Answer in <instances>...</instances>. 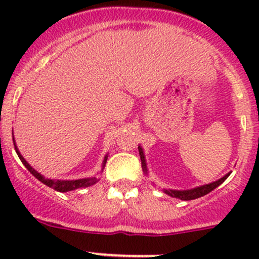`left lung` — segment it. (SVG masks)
Segmentation results:
<instances>
[{
  "instance_id": "obj_1",
  "label": "left lung",
  "mask_w": 259,
  "mask_h": 259,
  "mask_svg": "<svg viewBox=\"0 0 259 259\" xmlns=\"http://www.w3.org/2000/svg\"><path fill=\"white\" fill-rule=\"evenodd\" d=\"M138 149H139L140 159H142V168H143V170H144L145 173H146V164H145V159H144V153H143V149L140 148V146ZM229 174H231V173L226 174V176H224L223 178L217 180V182L210 183V184L202 185V187L194 188V189H190V190H171V189H165V190H164V192H165L168 195H170V197L178 198V199H180V200L197 199V198L203 197V195L208 194V193H210L211 190L215 189L217 187H219V185H221L222 183L224 182V180L228 178Z\"/></svg>"
}]
</instances>
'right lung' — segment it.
<instances>
[{
	"mask_svg": "<svg viewBox=\"0 0 259 259\" xmlns=\"http://www.w3.org/2000/svg\"><path fill=\"white\" fill-rule=\"evenodd\" d=\"M15 144V143H14ZM15 150H16L18 158H20V160L22 161L23 165L27 168V170L30 171L31 174H32L35 178H37L40 180L41 183H44L45 185H48V187L52 188V189L57 190V192H61V193H66V192H70V190H75V189H79V188H86V187H90V185L95 184L96 182H98V179L96 178H86V179H77V180H52V179H45L42 176H41L40 173H37V171L35 170L33 168H31L30 165H28L27 161L25 160V159L22 158V155L20 154V151L17 150V146L15 144ZM106 163V158L105 160H104V164Z\"/></svg>",
	"mask_w": 259,
	"mask_h": 259,
	"instance_id": "add662e5",
	"label": "right lung"
}]
</instances>
